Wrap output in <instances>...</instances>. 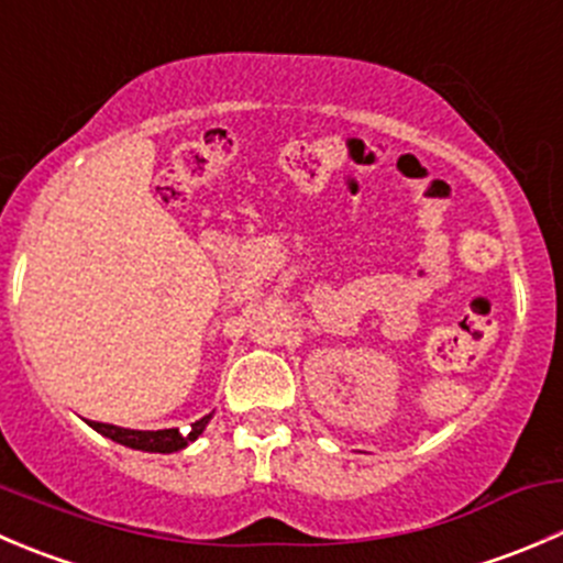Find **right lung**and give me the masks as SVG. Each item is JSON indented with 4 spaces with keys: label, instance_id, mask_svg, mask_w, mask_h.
<instances>
[{
    "label": "right lung",
    "instance_id": "right-lung-1",
    "mask_svg": "<svg viewBox=\"0 0 563 563\" xmlns=\"http://www.w3.org/2000/svg\"><path fill=\"white\" fill-rule=\"evenodd\" d=\"M209 418H211V415L195 420L192 427H189V432H178V429H159V432H136V429H120V427H112V423H96V420H90V427L96 429V432H101L103 438L114 440V443H120V445H129V449L154 451V454H173V451L187 449L192 440H198V434L203 432L206 423H209Z\"/></svg>",
    "mask_w": 563,
    "mask_h": 563
}]
</instances>
